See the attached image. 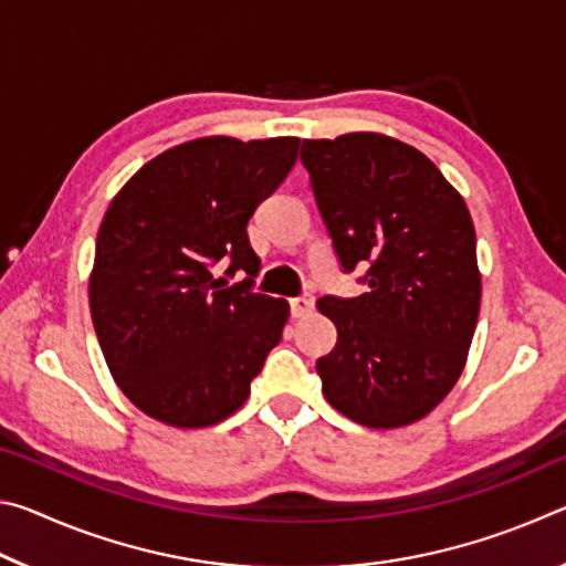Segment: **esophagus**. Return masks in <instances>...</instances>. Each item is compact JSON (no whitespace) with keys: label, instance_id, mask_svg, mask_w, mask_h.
<instances>
[{"label":"esophagus","instance_id":"obj_1","mask_svg":"<svg viewBox=\"0 0 566 566\" xmlns=\"http://www.w3.org/2000/svg\"><path fill=\"white\" fill-rule=\"evenodd\" d=\"M290 310L294 317H306V314L314 310V296L312 294L294 296V300H290Z\"/></svg>","mask_w":566,"mask_h":566}]
</instances>
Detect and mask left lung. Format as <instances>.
Here are the masks:
<instances>
[{
  "label": "left lung",
  "instance_id": "1",
  "mask_svg": "<svg viewBox=\"0 0 566 566\" xmlns=\"http://www.w3.org/2000/svg\"><path fill=\"white\" fill-rule=\"evenodd\" d=\"M300 157L342 272L361 266L369 286L319 300L337 327L322 391L364 427H405L464 369L482 296L472 217L432 161L385 134L304 139Z\"/></svg>",
  "mask_w": 566,
  "mask_h": 566
}]
</instances>
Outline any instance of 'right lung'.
<instances>
[{
  "mask_svg": "<svg viewBox=\"0 0 566 566\" xmlns=\"http://www.w3.org/2000/svg\"><path fill=\"white\" fill-rule=\"evenodd\" d=\"M296 137H205L147 161L102 219L90 280L94 332L134 407L209 427L244 405L290 306L254 292V209L296 161ZM245 280L226 286L213 272Z\"/></svg>",
  "mask_w": 566,
  "mask_h": 566,
  "instance_id": "right-lung-1",
  "label": "right lung"
}]
</instances>
